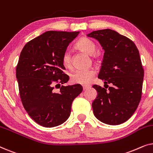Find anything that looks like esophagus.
Masks as SVG:
<instances>
[{
    "label": "esophagus",
    "instance_id": "esophagus-1",
    "mask_svg": "<svg viewBox=\"0 0 153 153\" xmlns=\"http://www.w3.org/2000/svg\"><path fill=\"white\" fill-rule=\"evenodd\" d=\"M90 88H91V86L88 85H83V91H85V90Z\"/></svg>",
    "mask_w": 153,
    "mask_h": 153
}]
</instances>
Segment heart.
I'll return each instance as SVG.
<instances>
[{"label":"heart","mask_w":153,"mask_h":153,"mask_svg":"<svg viewBox=\"0 0 153 153\" xmlns=\"http://www.w3.org/2000/svg\"><path fill=\"white\" fill-rule=\"evenodd\" d=\"M76 48L85 53L91 54L93 59L97 60L99 54L96 53V45L91 39L87 37H82L76 43ZM62 64L67 69L72 68V58L71 53L66 51L62 54ZM96 74V72L93 69L90 70H79L71 75V81L73 83L81 85L90 84L93 80Z\"/></svg>","instance_id":"1"}]
</instances>
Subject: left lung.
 <instances>
[{
  "mask_svg": "<svg viewBox=\"0 0 153 153\" xmlns=\"http://www.w3.org/2000/svg\"><path fill=\"white\" fill-rule=\"evenodd\" d=\"M87 36L99 41L104 50L98 78L104 81L105 88L93 85L97 92L92 104L93 114L105 124H122L134 114L141 98L144 70L139 50L130 39L111 29Z\"/></svg>",
  "mask_w": 153,
  "mask_h": 153,
  "instance_id": "8db88e82",
  "label": "left lung"
}]
</instances>
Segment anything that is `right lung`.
Wrapping results in <instances>:
<instances>
[{
    "mask_svg": "<svg viewBox=\"0 0 153 153\" xmlns=\"http://www.w3.org/2000/svg\"><path fill=\"white\" fill-rule=\"evenodd\" d=\"M79 33L47 31L27 42L21 52L16 68L21 100L41 126L53 127L65 122L73 100L83 91L80 84L60 86L70 79L63 72L62 54Z\"/></svg>",
    "mask_w": 153,
    "mask_h": 153,
    "instance_id": "1",
    "label": "right lung"
}]
</instances>
